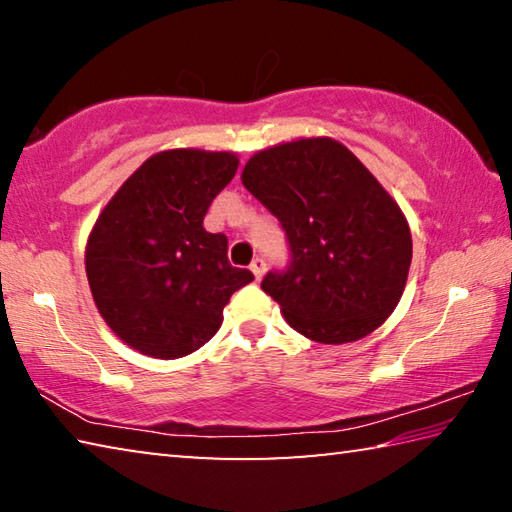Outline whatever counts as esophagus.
Returning <instances> with one entry per match:
<instances>
[{
	"label": "esophagus",
	"instance_id": "obj_1",
	"mask_svg": "<svg viewBox=\"0 0 512 512\" xmlns=\"http://www.w3.org/2000/svg\"><path fill=\"white\" fill-rule=\"evenodd\" d=\"M250 271H253V275L257 277V280H262L264 273H266V262L262 257H255L253 264H250Z\"/></svg>",
	"mask_w": 512,
	"mask_h": 512
}]
</instances>
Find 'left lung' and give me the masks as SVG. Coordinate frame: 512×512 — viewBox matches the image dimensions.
<instances>
[{
    "mask_svg": "<svg viewBox=\"0 0 512 512\" xmlns=\"http://www.w3.org/2000/svg\"><path fill=\"white\" fill-rule=\"evenodd\" d=\"M241 183L277 216L291 262L262 289L311 341H359L384 323L409 277L411 230L391 194L332 137L277 144L246 162Z\"/></svg>",
    "mask_w": 512,
    "mask_h": 512,
    "instance_id": "1",
    "label": "left lung"
}]
</instances>
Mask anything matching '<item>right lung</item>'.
I'll return each instance as SVG.
<instances>
[{
  "mask_svg": "<svg viewBox=\"0 0 512 512\" xmlns=\"http://www.w3.org/2000/svg\"><path fill=\"white\" fill-rule=\"evenodd\" d=\"M228 151L151 155L103 207L85 248L99 314L121 341L155 359H178L219 332L223 307L255 277L228 262V239L203 219L235 178Z\"/></svg>",
  "mask_w": 512,
  "mask_h": 512,
  "instance_id": "1",
  "label": "right lung"
}]
</instances>
